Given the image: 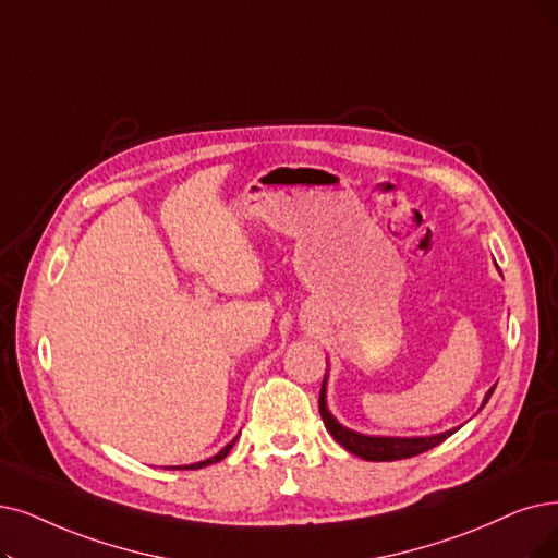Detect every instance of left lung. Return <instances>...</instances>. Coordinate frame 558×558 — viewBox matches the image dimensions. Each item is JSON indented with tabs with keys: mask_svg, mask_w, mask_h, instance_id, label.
Masks as SVG:
<instances>
[{
	"mask_svg": "<svg viewBox=\"0 0 558 558\" xmlns=\"http://www.w3.org/2000/svg\"><path fill=\"white\" fill-rule=\"evenodd\" d=\"M497 387V385H495ZM495 387L489 389L483 398V405L481 410L485 408V403L489 400V396H493ZM318 408H320V416H323V423L325 428L329 430V435L337 439L341 447L354 456H360L364 460H371V462H391V460H403V458H412V456H418L423 451H430L435 449L437 444H441L447 437H451L458 428H451L447 433H437V435H426V437H385V435H364V433H356L352 428H345L341 421H337V416H333L327 408V373H325V380H323V387H320V398H318Z\"/></svg>",
	"mask_w": 558,
	"mask_h": 558,
	"instance_id": "8db88e82",
	"label": "left lung"
}]
</instances>
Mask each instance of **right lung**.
<instances>
[{"label":"right lung","instance_id":"obj_1","mask_svg":"<svg viewBox=\"0 0 558 558\" xmlns=\"http://www.w3.org/2000/svg\"><path fill=\"white\" fill-rule=\"evenodd\" d=\"M238 439V437H235ZM235 439H231L225 449H221L217 456H213V458H206V460H202V462H194V464H181V466H171V470H202V466H206V464H215V462H219V460H225L227 456H229V451L233 449V444H235Z\"/></svg>","mask_w":558,"mask_h":558}]
</instances>
